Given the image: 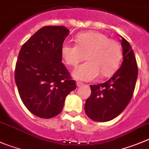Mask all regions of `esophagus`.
<instances>
[{"label":"esophagus","mask_w":149,"mask_h":149,"mask_svg":"<svg viewBox=\"0 0 149 149\" xmlns=\"http://www.w3.org/2000/svg\"><path fill=\"white\" fill-rule=\"evenodd\" d=\"M83 85V83H82L81 82H79V81L77 82V87H80V86H82Z\"/></svg>","instance_id":"obj_1"}]
</instances>
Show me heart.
<instances>
[{"instance_id":"heart-1","label":"heart","mask_w":149,"mask_h":149,"mask_svg":"<svg viewBox=\"0 0 149 149\" xmlns=\"http://www.w3.org/2000/svg\"><path fill=\"white\" fill-rule=\"evenodd\" d=\"M77 45L64 42L61 55L66 63L76 66L86 59L88 61L77 66L72 76L82 81H91L99 75L108 77L118 69L122 49L118 42L110 39L107 35L97 31L82 33L76 37Z\"/></svg>"}]
</instances>
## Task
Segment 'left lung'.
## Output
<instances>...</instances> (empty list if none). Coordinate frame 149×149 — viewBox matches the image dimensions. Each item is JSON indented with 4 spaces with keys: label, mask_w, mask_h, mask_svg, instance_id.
I'll return each mask as SVG.
<instances>
[{
    "label": "left lung",
    "mask_w": 149,
    "mask_h": 149,
    "mask_svg": "<svg viewBox=\"0 0 149 149\" xmlns=\"http://www.w3.org/2000/svg\"><path fill=\"white\" fill-rule=\"evenodd\" d=\"M123 61L113 77L101 84L91 85L85 112L91 119L106 122L116 118L132 97L138 74L137 61L130 44L121 36Z\"/></svg>",
    "instance_id": "obj_1"
}]
</instances>
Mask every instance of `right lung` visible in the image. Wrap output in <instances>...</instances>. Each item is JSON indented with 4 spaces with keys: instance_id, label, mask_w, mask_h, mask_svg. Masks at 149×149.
Here are the masks:
<instances>
[{
    "instance_id": "add662e5",
    "label": "right lung",
    "mask_w": 149,
    "mask_h": 149,
    "mask_svg": "<svg viewBox=\"0 0 149 149\" xmlns=\"http://www.w3.org/2000/svg\"><path fill=\"white\" fill-rule=\"evenodd\" d=\"M69 32L64 26L43 27L19 50L15 83L23 104L39 118L58 116L66 96L77 88L61 61V47Z\"/></svg>"
}]
</instances>
